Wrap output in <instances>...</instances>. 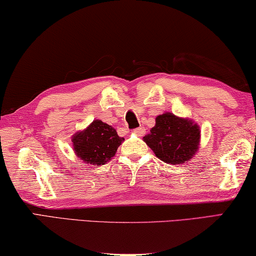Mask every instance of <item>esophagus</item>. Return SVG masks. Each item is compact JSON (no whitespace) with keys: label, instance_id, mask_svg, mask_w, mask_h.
<instances>
[{"label":"esophagus","instance_id":"1","mask_svg":"<svg viewBox=\"0 0 256 256\" xmlns=\"http://www.w3.org/2000/svg\"><path fill=\"white\" fill-rule=\"evenodd\" d=\"M134 132H135L136 135H138V136H143L145 134V128L144 127L136 128V129H134Z\"/></svg>","mask_w":256,"mask_h":256}]
</instances>
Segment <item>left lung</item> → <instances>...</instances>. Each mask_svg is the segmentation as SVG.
Here are the masks:
<instances>
[{
	"mask_svg": "<svg viewBox=\"0 0 256 256\" xmlns=\"http://www.w3.org/2000/svg\"><path fill=\"white\" fill-rule=\"evenodd\" d=\"M143 140L166 164H182L198 152L200 129L190 118L166 112L156 116V126Z\"/></svg>",
	"mask_w": 256,
	"mask_h": 256,
	"instance_id": "8db88e82",
	"label": "left lung"
}]
</instances>
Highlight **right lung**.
<instances>
[{
	"label": "right lung",
	"mask_w": 256,
	"mask_h": 256,
	"mask_svg": "<svg viewBox=\"0 0 256 256\" xmlns=\"http://www.w3.org/2000/svg\"><path fill=\"white\" fill-rule=\"evenodd\" d=\"M124 140L112 126L98 119L71 138L74 152L79 160L98 166L110 161Z\"/></svg>",
	"instance_id": "add662e5"
}]
</instances>
